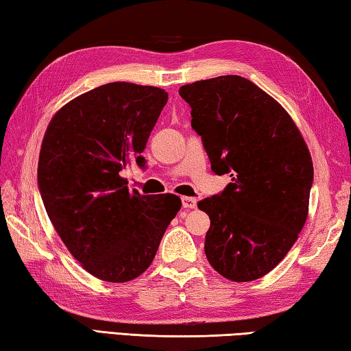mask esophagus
Segmentation results:
<instances>
[{"label": "esophagus", "mask_w": 351, "mask_h": 351, "mask_svg": "<svg viewBox=\"0 0 351 351\" xmlns=\"http://www.w3.org/2000/svg\"><path fill=\"white\" fill-rule=\"evenodd\" d=\"M182 205L183 208H186V210H193V208L197 206V200L194 197H182Z\"/></svg>", "instance_id": "1"}]
</instances>
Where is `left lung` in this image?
<instances>
[{
	"label": "left lung",
	"mask_w": 351,
	"mask_h": 351,
	"mask_svg": "<svg viewBox=\"0 0 351 351\" xmlns=\"http://www.w3.org/2000/svg\"><path fill=\"white\" fill-rule=\"evenodd\" d=\"M179 94L211 169L231 177L222 193L199 202L211 220L206 259L232 282L259 279L287 256L308 216V147L287 110L247 78L200 80Z\"/></svg>",
	"instance_id": "8db88e82"
}]
</instances>
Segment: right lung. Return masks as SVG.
<instances>
[{"mask_svg": "<svg viewBox=\"0 0 351 351\" xmlns=\"http://www.w3.org/2000/svg\"><path fill=\"white\" fill-rule=\"evenodd\" d=\"M168 101L165 89L108 83L64 104L49 123L38 189L61 241L82 267L106 282H128L151 265L182 200L129 193L120 171L141 156Z\"/></svg>", "mask_w": 351, "mask_h": 351, "instance_id": "add662e5", "label": "right lung"}]
</instances>
